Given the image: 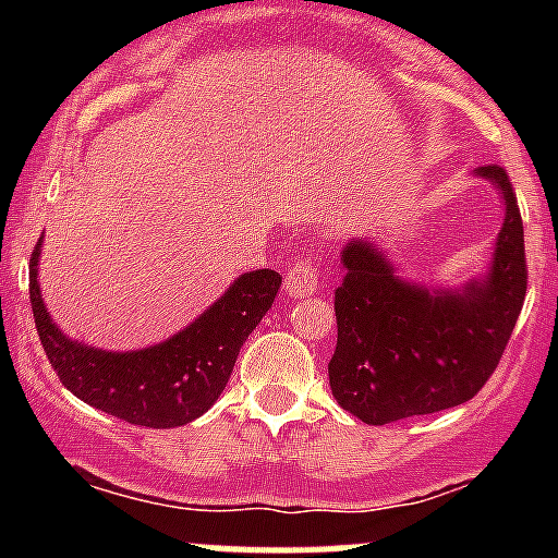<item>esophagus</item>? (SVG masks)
Segmentation results:
<instances>
[{
  "mask_svg": "<svg viewBox=\"0 0 558 558\" xmlns=\"http://www.w3.org/2000/svg\"><path fill=\"white\" fill-rule=\"evenodd\" d=\"M318 256L315 253H305V256L296 258L294 264L286 272V294L302 300V296H311L318 289Z\"/></svg>",
  "mask_w": 558,
  "mask_h": 558,
  "instance_id": "34e87169",
  "label": "esophagus"
}]
</instances>
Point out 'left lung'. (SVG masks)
<instances>
[{"label":"left lung","mask_w":558,"mask_h":558,"mask_svg":"<svg viewBox=\"0 0 558 558\" xmlns=\"http://www.w3.org/2000/svg\"><path fill=\"white\" fill-rule=\"evenodd\" d=\"M505 196L502 232L486 280L461 294L426 291L393 275L369 243L342 251L335 289L337 348L329 386L342 410L384 426L470 402L497 369L526 296L523 221L499 165L477 167Z\"/></svg>","instance_id":"obj_1"}]
</instances>
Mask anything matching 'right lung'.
Returning a JSON list of instances; mask_svg holds the SVG:
<instances>
[{
	"instance_id": "obj_1",
	"label": "right lung",
	"mask_w": 558,
	"mask_h": 558,
	"mask_svg": "<svg viewBox=\"0 0 558 558\" xmlns=\"http://www.w3.org/2000/svg\"><path fill=\"white\" fill-rule=\"evenodd\" d=\"M35 245L29 258V300L43 351L59 380L77 399L107 415L150 429H172L199 418L229 384L238 353L280 289L275 269H256L207 313L167 342L134 353H110L66 340L50 320L37 286Z\"/></svg>"
}]
</instances>
